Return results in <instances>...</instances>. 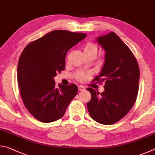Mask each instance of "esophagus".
Listing matches in <instances>:
<instances>
[{"label":"esophagus","mask_w":155,"mask_h":155,"mask_svg":"<svg viewBox=\"0 0 155 155\" xmlns=\"http://www.w3.org/2000/svg\"><path fill=\"white\" fill-rule=\"evenodd\" d=\"M78 87V90L79 91H84L85 90V87H84L83 85H79Z\"/></svg>","instance_id":"obj_1"}]
</instances>
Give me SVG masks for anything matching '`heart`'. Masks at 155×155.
Listing matches in <instances>:
<instances>
[{"label":"heart","instance_id":"b5f03b06","mask_svg":"<svg viewBox=\"0 0 155 155\" xmlns=\"http://www.w3.org/2000/svg\"><path fill=\"white\" fill-rule=\"evenodd\" d=\"M83 51L85 55H89V54H96V55L97 53H98V48L95 43L89 41V42L85 44V46L83 48ZM90 74V72L81 73V74L77 75V78L80 81H85L89 77Z\"/></svg>","mask_w":155,"mask_h":155}]
</instances>
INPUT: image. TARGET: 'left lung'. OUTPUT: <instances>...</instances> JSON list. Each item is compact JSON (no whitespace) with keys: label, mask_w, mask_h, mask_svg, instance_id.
I'll list each match as a JSON object with an SVG mask.
<instances>
[{"label":"left lung","mask_w":155,"mask_h":155,"mask_svg":"<svg viewBox=\"0 0 155 155\" xmlns=\"http://www.w3.org/2000/svg\"><path fill=\"white\" fill-rule=\"evenodd\" d=\"M97 41L104 51V63L94 81L104 83L103 93L88 87L91 98L87 107L91 118L105 125L123 118L137 99L140 68L134 54L114 32L100 36Z\"/></svg>","instance_id":"1"}]
</instances>
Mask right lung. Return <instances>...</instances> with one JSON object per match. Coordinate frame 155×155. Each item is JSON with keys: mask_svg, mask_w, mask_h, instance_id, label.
I'll use <instances>...</instances> for the list:
<instances>
[{"mask_svg": "<svg viewBox=\"0 0 155 155\" xmlns=\"http://www.w3.org/2000/svg\"><path fill=\"white\" fill-rule=\"evenodd\" d=\"M86 34L55 30L30 42L18 64L17 77L23 103L41 122H52L64 116L78 92L75 84L58 85L54 77L65 70L68 50L83 40Z\"/></svg>", "mask_w": 155, "mask_h": 155, "instance_id": "add662e5", "label": "right lung"}]
</instances>
